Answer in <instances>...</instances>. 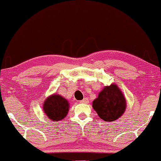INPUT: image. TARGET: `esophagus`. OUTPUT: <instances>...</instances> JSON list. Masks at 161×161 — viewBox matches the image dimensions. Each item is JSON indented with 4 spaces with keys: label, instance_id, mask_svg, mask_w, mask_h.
I'll return each instance as SVG.
<instances>
[{
    "label": "esophagus",
    "instance_id": "esophagus-1",
    "mask_svg": "<svg viewBox=\"0 0 161 161\" xmlns=\"http://www.w3.org/2000/svg\"><path fill=\"white\" fill-rule=\"evenodd\" d=\"M80 103H89V100L88 98H86V97H85V98H83L82 101H80Z\"/></svg>",
    "mask_w": 161,
    "mask_h": 161
}]
</instances>
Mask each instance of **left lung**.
<instances>
[{"mask_svg":"<svg viewBox=\"0 0 161 161\" xmlns=\"http://www.w3.org/2000/svg\"><path fill=\"white\" fill-rule=\"evenodd\" d=\"M126 100L121 91L115 84H112L99 93L92 103V107L98 116L106 122L114 121L124 114Z\"/></svg>","mask_w":161,"mask_h":161,"instance_id":"obj_1","label":"left lung"}]
</instances>
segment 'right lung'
Masks as SVG:
<instances>
[{
  "label": "right lung",
  "instance_id": "right-lung-1",
  "mask_svg": "<svg viewBox=\"0 0 161 161\" xmlns=\"http://www.w3.org/2000/svg\"><path fill=\"white\" fill-rule=\"evenodd\" d=\"M43 111L52 120H63L69 111V103L59 95L49 96L43 104Z\"/></svg>",
  "mask_w": 161,
  "mask_h": 161
}]
</instances>
